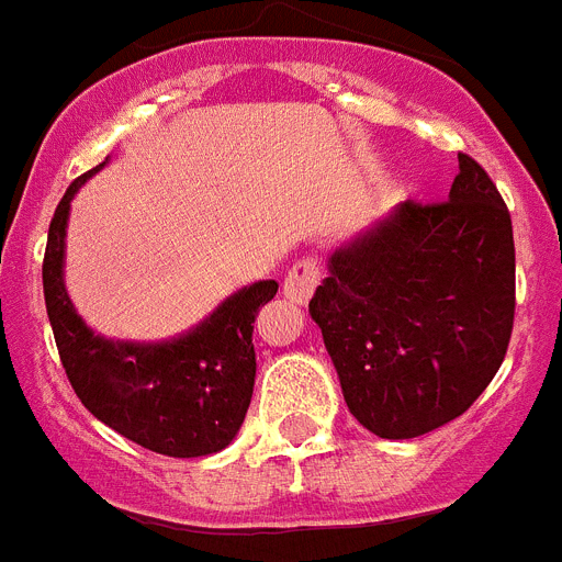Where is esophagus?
<instances>
[{
	"label": "esophagus",
	"instance_id": "1",
	"mask_svg": "<svg viewBox=\"0 0 562 562\" xmlns=\"http://www.w3.org/2000/svg\"><path fill=\"white\" fill-rule=\"evenodd\" d=\"M317 284H321V267H317L315 258H297L284 278V295L295 304H306Z\"/></svg>",
	"mask_w": 562,
	"mask_h": 562
}]
</instances>
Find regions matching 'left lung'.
Segmentation results:
<instances>
[{"label": "left lung", "instance_id": "left-lung-1", "mask_svg": "<svg viewBox=\"0 0 562 562\" xmlns=\"http://www.w3.org/2000/svg\"><path fill=\"white\" fill-rule=\"evenodd\" d=\"M310 315L362 428L414 439L464 414L515 321L513 220L490 173L459 154L450 200L400 202L337 247Z\"/></svg>", "mask_w": 562, "mask_h": 562}]
</instances>
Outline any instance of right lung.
<instances>
[{"label": "right lung", "mask_w": 562, "mask_h": 562, "mask_svg": "<svg viewBox=\"0 0 562 562\" xmlns=\"http://www.w3.org/2000/svg\"><path fill=\"white\" fill-rule=\"evenodd\" d=\"M78 177L58 202L44 250V304L69 385L89 414L128 441L196 459L225 450L250 408L256 385L252 324L276 297V281H256L225 297L205 321L160 342L112 340L81 321L64 286L69 202L101 171Z\"/></svg>", "instance_id": "1"}]
</instances>
